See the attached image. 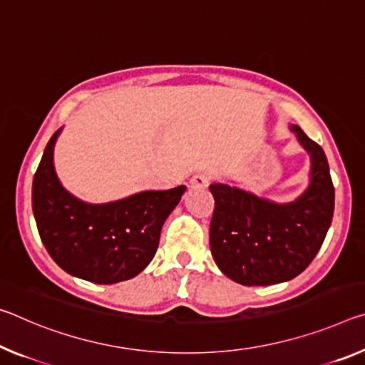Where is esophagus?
<instances>
[{
  "mask_svg": "<svg viewBox=\"0 0 365 365\" xmlns=\"http://www.w3.org/2000/svg\"><path fill=\"white\" fill-rule=\"evenodd\" d=\"M210 180H211V178H210V175H207V173L198 172L192 177L190 183H192V187H195V188H205V187H207V185H210Z\"/></svg>",
  "mask_w": 365,
  "mask_h": 365,
  "instance_id": "obj_1",
  "label": "esophagus"
}]
</instances>
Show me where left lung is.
I'll list each match as a JSON object with an SVG mask.
<instances>
[{
	"instance_id": "8db88e82",
	"label": "left lung",
	"mask_w": 365,
	"mask_h": 365,
	"mask_svg": "<svg viewBox=\"0 0 365 365\" xmlns=\"http://www.w3.org/2000/svg\"><path fill=\"white\" fill-rule=\"evenodd\" d=\"M292 131L312 155V183L294 203L276 205L229 185H210L212 258L239 284L268 286L296 277L315 258L331 224L334 187L327 155L299 126Z\"/></svg>"
}]
</instances>
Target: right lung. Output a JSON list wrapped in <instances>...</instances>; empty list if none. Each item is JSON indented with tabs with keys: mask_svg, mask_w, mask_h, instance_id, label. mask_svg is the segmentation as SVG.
<instances>
[{
	"mask_svg": "<svg viewBox=\"0 0 365 365\" xmlns=\"http://www.w3.org/2000/svg\"><path fill=\"white\" fill-rule=\"evenodd\" d=\"M45 148L32 182V210L45 248L66 273L113 284L146 268L160 229L187 187L143 192L107 205H88L69 195L55 175L53 144Z\"/></svg>",
	"mask_w": 365,
	"mask_h": 365,
	"instance_id": "add662e5",
	"label": "right lung"
}]
</instances>
